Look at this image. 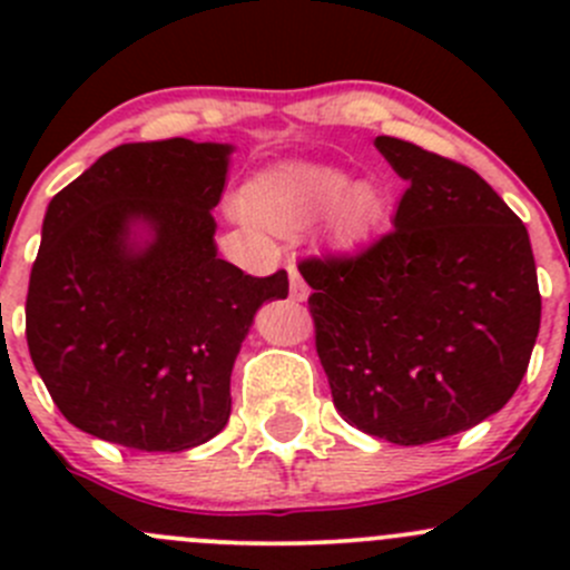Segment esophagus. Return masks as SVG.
Segmentation results:
<instances>
[{"label":"esophagus","instance_id":"34e87169","mask_svg":"<svg viewBox=\"0 0 570 570\" xmlns=\"http://www.w3.org/2000/svg\"><path fill=\"white\" fill-rule=\"evenodd\" d=\"M289 295H292V301H306V295H308L306 281H303L301 273H297L295 262H289Z\"/></svg>","mask_w":570,"mask_h":570}]
</instances>
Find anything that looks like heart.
Returning <instances> with one entry per match:
<instances>
[{"label": "heart", "instance_id": "b5f03b06", "mask_svg": "<svg viewBox=\"0 0 570 570\" xmlns=\"http://www.w3.org/2000/svg\"><path fill=\"white\" fill-rule=\"evenodd\" d=\"M344 170L331 165L292 163L278 165L256 176L245 187L243 209L250 220L275 232H295L320 220L322 215L342 203L338 220L344 226H361L375 212V193L366 184H355Z\"/></svg>", "mask_w": 570, "mask_h": 570}]
</instances>
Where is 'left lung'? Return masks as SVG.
Wrapping results in <instances>:
<instances>
[{"label": "left lung", "instance_id": "8db88e82", "mask_svg": "<svg viewBox=\"0 0 570 570\" xmlns=\"http://www.w3.org/2000/svg\"><path fill=\"white\" fill-rule=\"evenodd\" d=\"M407 189L394 228L353 256L306 258L317 355L344 422L400 446L502 411L540 327L527 226L461 163L375 137Z\"/></svg>", "mask_w": 570, "mask_h": 570}]
</instances>
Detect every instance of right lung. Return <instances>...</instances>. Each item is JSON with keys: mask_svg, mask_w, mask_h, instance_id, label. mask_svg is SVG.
Returning a JSON list of instances; mask_svg holds the SVG:
<instances>
[{"mask_svg": "<svg viewBox=\"0 0 570 570\" xmlns=\"http://www.w3.org/2000/svg\"><path fill=\"white\" fill-rule=\"evenodd\" d=\"M234 146L126 142L51 198L27 292V344L73 428L142 452L206 444L258 306L289 295L217 256Z\"/></svg>", "mask_w": 570, "mask_h": 570, "instance_id": "obj_1", "label": "right lung"}]
</instances>
